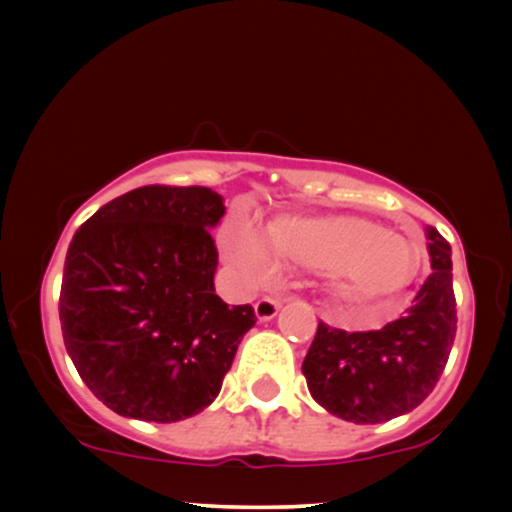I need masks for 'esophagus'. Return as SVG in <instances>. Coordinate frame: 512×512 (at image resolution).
Returning <instances> with one entry per match:
<instances>
[{"label":"esophagus","instance_id":"34e87169","mask_svg":"<svg viewBox=\"0 0 512 512\" xmlns=\"http://www.w3.org/2000/svg\"><path fill=\"white\" fill-rule=\"evenodd\" d=\"M279 301L272 296H262L260 301L255 303V315L260 317V320H272V317L279 313Z\"/></svg>","mask_w":512,"mask_h":512}]
</instances>
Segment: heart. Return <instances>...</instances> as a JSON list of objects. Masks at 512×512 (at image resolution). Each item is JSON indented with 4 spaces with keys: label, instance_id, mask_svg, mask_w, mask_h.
<instances>
[{
    "label": "heart",
    "instance_id": "heart-1",
    "mask_svg": "<svg viewBox=\"0 0 512 512\" xmlns=\"http://www.w3.org/2000/svg\"><path fill=\"white\" fill-rule=\"evenodd\" d=\"M269 233L281 257L308 272L325 274L344 303L390 301L416 274L409 240L361 216H279ZM223 250L252 281L279 274V256L252 226H233L223 238Z\"/></svg>",
    "mask_w": 512,
    "mask_h": 512
}]
</instances>
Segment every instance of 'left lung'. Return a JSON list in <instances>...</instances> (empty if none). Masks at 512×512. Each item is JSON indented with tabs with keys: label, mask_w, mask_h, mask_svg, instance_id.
<instances>
[{
	"label": "left lung",
	"mask_w": 512,
	"mask_h": 512,
	"mask_svg": "<svg viewBox=\"0 0 512 512\" xmlns=\"http://www.w3.org/2000/svg\"><path fill=\"white\" fill-rule=\"evenodd\" d=\"M431 269L402 317L380 330L346 332L320 322L303 361L317 404L354 424H383L419 407L448 363L457 332L450 243L426 228Z\"/></svg>",
	"instance_id": "1"
}]
</instances>
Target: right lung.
<instances>
[{
	"instance_id": "obj_1",
	"label": "right lung",
	"mask_w": 512,
	"mask_h": 512,
	"mask_svg": "<svg viewBox=\"0 0 512 512\" xmlns=\"http://www.w3.org/2000/svg\"><path fill=\"white\" fill-rule=\"evenodd\" d=\"M223 199L209 187L146 185L103 204L69 243L60 291L67 354L115 414L187 419L214 402L252 305L214 291L211 238Z\"/></svg>"
}]
</instances>
